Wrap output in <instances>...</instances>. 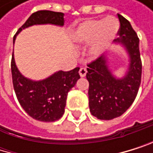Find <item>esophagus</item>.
Segmentation results:
<instances>
[{
	"mask_svg": "<svg viewBox=\"0 0 153 153\" xmlns=\"http://www.w3.org/2000/svg\"><path fill=\"white\" fill-rule=\"evenodd\" d=\"M86 73H87V70H86V68H81V69H80V71H79V74H80L81 77H84V76L86 75Z\"/></svg>",
	"mask_w": 153,
	"mask_h": 153,
	"instance_id": "obj_1",
	"label": "esophagus"
}]
</instances>
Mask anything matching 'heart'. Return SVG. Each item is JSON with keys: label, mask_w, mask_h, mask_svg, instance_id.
Returning <instances> with one entry per match:
<instances>
[{"label": "heart", "mask_w": 153, "mask_h": 153, "mask_svg": "<svg viewBox=\"0 0 153 153\" xmlns=\"http://www.w3.org/2000/svg\"><path fill=\"white\" fill-rule=\"evenodd\" d=\"M119 30V23L117 18L108 16L105 19L88 20L82 23L73 32L76 43L87 45L92 42L90 54L96 58L101 55L117 36Z\"/></svg>", "instance_id": "1"}]
</instances>
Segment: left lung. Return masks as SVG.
Returning a JSON list of instances; mask_svg holds the SVG:
<instances>
[{
  "mask_svg": "<svg viewBox=\"0 0 153 153\" xmlns=\"http://www.w3.org/2000/svg\"><path fill=\"white\" fill-rule=\"evenodd\" d=\"M117 16L119 37L114 42L124 48L128 53L129 63L126 74L117 78L109 69L108 58L105 55L87 65L90 112L101 120H110L124 114L136 98L141 81L139 37L125 17L118 13Z\"/></svg>",
  "mask_w": 153,
  "mask_h": 153,
  "instance_id": "obj_1",
  "label": "left lung"
}]
</instances>
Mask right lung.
Here are the masks:
<instances>
[{
	"label": "right lung",
	"instance_id": "right-lung-1",
	"mask_svg": "<svg viewBox=\"0 0 153 153\" xmlns=\"http://www.w3.org/2000/svg\"><path fill=\"white\" fill-rule=\"evenodd\" d=\"M36 25L63 26L64 13L52 11H38L32 13L16 32L13 44L16 36L22 30ZM11 70L16 97L29 116L44 122H53L63 116L68 93L80 79V68L70 71H59L44 80L34 81L25 77L19 71L13 52Z\"/></svg>",
	"mask_w": 153,
	"mask_h": 153
}]
</instances>
